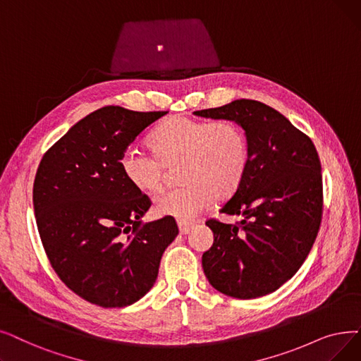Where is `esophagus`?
I'll list each match as a JSON object with an SVG mask.
<instances>
[{
	"label": "esophagus",
	"mask_w": 361,
	"mask_h": 361,
	"mask_svg": "<svg viewBox=\"0 0 361 361\" xmlns=\"http://www.w3.org/2000/svg\"><path fill=\"white\" fill-rule=\"evenodd\" d=\"M178 228H180V233L181 234H187L192 228H193V224L192 223H184V221H178Z\"/></svg>",
	"instance_id": "34e87169"
}]
</instances>
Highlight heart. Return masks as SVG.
Instances as JSON below:
<instances>
[{"label":"heart","mask_w":361,"mask_h":361,"mask_svg":"<svg viewBox=\"0 0 361 361\" xmlns=\"http://www.w3.org/2000/svg\"><path fill=\"white\" fill-rule=\"evenodd\" d=\"M154 153L128 149L121 158V169L128 183L143 193L161 189L165 166L177 162L180 187L161 193L153 202L159 216L192 221L216 199L238 190L249 165L245 131L230 121H205L178 115L150 134Z\"/></svg>","instance_id":"1"}]
</instances>
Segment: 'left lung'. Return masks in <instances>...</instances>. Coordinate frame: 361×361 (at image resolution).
<instances>
[{
	"label": "left lung",
	"mask_w": 361,
	"mask_h": 361,
	"mask_svg": "<svg viewBox=\"0 0 361 361\" xmlns=\"http://www.w3.org/2000/svg\"><path fill=\"white\" fill-rule=\"evenodd\" d=\"M196 116L238 123L249 145L246 174L221 214L236 224L208 219L214 243L202 255L209 283L239 300L269 295L295 276L322 223V165L311 140L273 107L234 100Z\"/></svg>",
	"instance_id": "left-lung-1"
}]
</instances>
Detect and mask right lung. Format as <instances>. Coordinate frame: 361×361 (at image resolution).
Here are the masks:
<instances>
[{"mask_svg": "<svg viewBox=\"0 0 361 361\" xmlns=\"http://www.w3.org/2000/svg\"><path fill=\"white\" fill-rule=\"evenodd\" d=\"M166 114L102 107L76 122L38 166L32 200L45 254L60 280L91 304L121 308L143 298L178 234L172 216L142 221L150 199L121 169L135 137Z\"/></svg>", "mask_w": 361, "mask_h": 361, "instance_id": "1", "label": "right lung"}]
</instances>
